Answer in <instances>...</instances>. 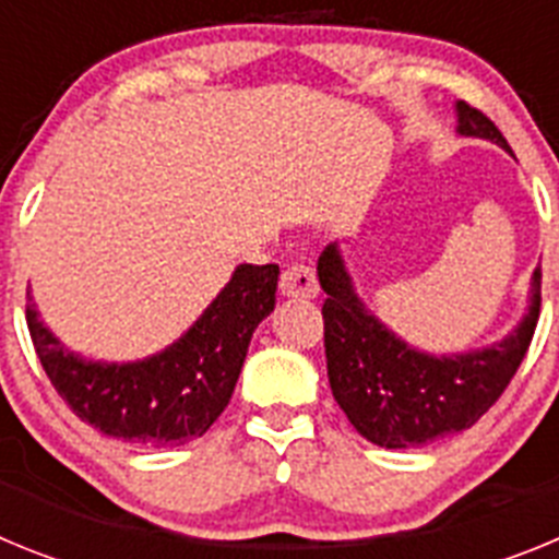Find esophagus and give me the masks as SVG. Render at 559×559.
<instances>
[{
    "label": "esophagus",
    "instance_id": "1",
    "mask_svg": "<svg viewBox=\"0 0 559 559\" xmlns=\"http://www.w3.org/2000/svg\"><path fill=\"white\" fill-rule=\"evenodd\" d=\"M280 294L288 296V299H316L319 283H316L313 269L302 263L288 265L283 276H280Z\"/></svg>",
    "mask_w": 559,
    "mask_h": 559
}]
</instances>
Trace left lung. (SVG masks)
Wrapping results in <instances>:
<instances>
[{"label":"left lung","mask_w":559,"mask_h":559,"mask_svg":"<svg viewBox=\"0 0 559 559\" xmlns=\"http://www.w3.org/2000/svg\"><path fill=\"white\" fill-rule=\"evenodd\" d=\"M456 131L512 147L478 108L456 103ZM324 299V353L335 403L355 431L380 448H419L471 428L510 386L540 316V269L532 274L530 308L496 344L453 355L412 347L355 294L338 243L319 257Z\"/></svg>","instance_id":"1"}]
</instances>
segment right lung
<instances>
[{"label":"right lung","instance_id":"right-lung-1","mask_svg":"<svg viewBox=\"0 0 559 559\" xmlns=\"http://www.w3.org/2000/svg\"><path fill=\"white\" fill-rule=\"evenodd\" d=\"M276 276L274 263L237 265L192 328L142 360L108 364L72 353L38 319L33 302L29 338L56 392L83 423L140 448L185 445L204 437L229 406L251 333L274 310Z\"/></svg>","mask_w":559,"mask_h":559}]
</instances>
